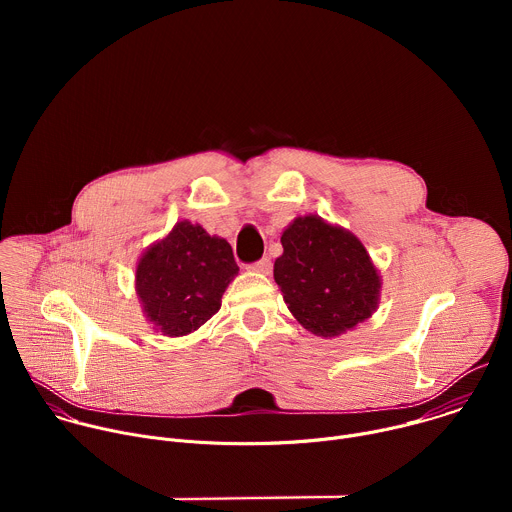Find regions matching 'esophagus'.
<instances>
[{
  "mask_svg": "<svg viewBox=\"0 0 512 512\" xmlns=\"http://www.w3.org/2000/svg\"><path fill=\"white\" fill-rule=\"evenodd\" d=\"M249 269H251V271H255V273H269V271H271V261H269L267 257H263V259H259V261H255V263H251V265H249Z\"/></svg>",
  "mask_w": 512,
  "mask_h": 512,
  "instance_id": "esophagus-1",
  "label": "esophagus"
}]
</instances>
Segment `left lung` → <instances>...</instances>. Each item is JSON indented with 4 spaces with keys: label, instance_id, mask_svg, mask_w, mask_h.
<instances>
[{
    "label": "left lung",
    "instance_id": "obj_1",
    "mask_svg": "<svg viewBox=\"0 0 512 512\" xmlns=\"http://www.w3.org/2000/svg\"><path fill=\"white\" fill-rule=\"evenodd\" d=\"M273 277L294 318L312 334L334 338L373 316L381 277L364 245L316 214L298 216L281 235Z\"/></svg>",
    "mask_w": 512,
    "mask_h": 512
}]
</instances>
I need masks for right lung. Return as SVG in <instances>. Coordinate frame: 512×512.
I'll return each instance as SVG.
<instances>
[{"instance_id": "1", "label": "right lung", "mask_w": 512, "mask_h": 512, "mask_svg": "<svg viewBox=\"0 0 512 512\" xmlns=\"http://www.w3.org/2000/svg\"><path fill=\"white\" fill-rule=\"evenodd\" d=\"M237 273L225 239L180 221L141 255L135 291L156 330L176 338L198 330L221 310V298Z\"/></svg>"}]
</instances>
